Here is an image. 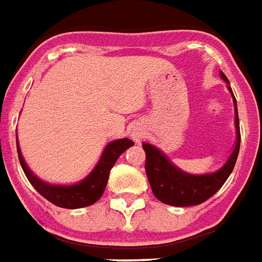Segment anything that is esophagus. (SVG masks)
Wrapping results in <instances>:
<instances>
[{"label":"esophagus","instance_id":"esophagus-1","mask_svg":"<svg viewBox=\"0 0 262 262\" xmlns=\"http://www.w3.org/2000/svg\"><path fill=\"white\" fill-rule=\"evenodd\" d=\"M133 138L135 139V141H141L142 134L141 133H133Z\"/></svg>","mask_w":262,"mask_h":262}]
</instances>
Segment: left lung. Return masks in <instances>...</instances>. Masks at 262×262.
Listing matches in <instances>:
<instances>
[{"label":"left lung","mask_w":262,"mask_h":262,"mask_svg":"<svg viewBox=\"0 0 262 262\" xmlns=\"http://www.w3.org/2000/svg\"><path fill=\"white\" fill-rule=\"evenodd\" d=\"M222 78L226 82L229 79L223 73ZM229 91L233 95L231 88ZM235 104V125H237V144L231 152L229 161L226 162L225 166L221 170L212 174L204 176H193L187 174L180 169L170 164V161L162 152L148 143H143V150L146 152V174H147L148 183L151 187L152 193L160 202L174 207H189L202 204L206 200L214 196L217 190L221 189L222 185L226 183L231 174L235 162H237L238 152H239L241 143V133H239V119H238L237 102L234 97Z\"/></svg>","instance_id":"obj_1"}]
</instances>
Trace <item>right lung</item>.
<instances>
[{"instance_id":"right-lung-1","label":"right lung","mask_w":262,"mask_h":262,"mask_svg":"<svg viewBox=\"0 0 262 262\" xmlns=\"http://www.w3.org/2000/svg\"><path fill=\"white\" fill-rule=\"evenodd\" d=\"M133 144L134 142L127 139V138L111 142L105 147L101 158L98 161L97 166L93 169L91 174L88 176L82 183L72 185V187H55V185H48L46 183H41L40 180L31 173V170L25 165L20 148H18V143L17 152L20 165H21L28 181L32 184V187L52 204L62 207V208L74 210V208H81V207L95 204L98 199L101 198L106 187V183H108L111 169L114 167L119 157Z\"/></svg>"}]
</instances>
